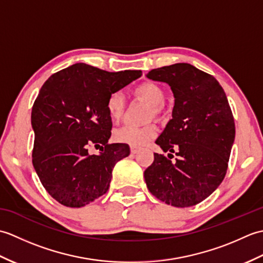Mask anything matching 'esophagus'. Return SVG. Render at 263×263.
<instances>
[{"instance_id":"obj_1","label":"esophagus","mask_w":263,"mask_h":263,"mask_svg":"<svg viewBox=\"0 0 263 263\" xmlns=\"http://www.w3.org/2000/svg\"><path fill=\"white\" fill-rule=\"evenodd\" d=\"M130 150H131V154H137L139 152V149L136 147H131Z\"/></svg>"}]
</instances>
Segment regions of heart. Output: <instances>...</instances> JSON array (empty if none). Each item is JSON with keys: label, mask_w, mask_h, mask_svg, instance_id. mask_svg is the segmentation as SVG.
Returning a JSON list of instances; mask_svg holds the SVG:
<instances>
[{"label": "heart", "mask_w": 263, "mask_h": 263, "mask_svg": "<svg viewBox=\"0 0 263 263\" xmlns=\"http://www.w3.org/2000/svg\"><path fill=\"white\" fill-rule=\"evenodd\" d=\"M137 96L141 97L153 106L154 114H159L161 110V105L165 100V91L158 83L156 82H143L135 89ZM125 108V100L123 95L119 91L111 92L107 102H106V109L109 117L113 121H119L123 116ZM157 135V127L154 124L146 126H132L124 125L117 128L114 132V139L120 143H125L132 147H142Z\"/></svg>", "instance_id": "b5f03b06"}]
</instances>
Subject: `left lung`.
Masks as SVG:
<instances>
[{
    "mask_svg": "<svg viewBox=\"0 0 263 263\" xmlns=\"http://www.w3.org/2000/svg\"><path fill=\"white\" fill-rule=\"evenodd\" d=\"M150 80L165 82L174 96L172 120L156 143L175 153L174 164L155 154L144 171L153 195L177 208L203 201L224 180L235 140V123L224 89L214 77L189 63L149 71ZM172 155V154H168Z\"/></svg>",
    "mask_w": 263,
    "mask_h": 263,
    "instance_id": "obj_1",
    "label": "left lung"
}]
</instances>
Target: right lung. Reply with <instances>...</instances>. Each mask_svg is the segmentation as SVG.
I'll list each match as a JSON object with an SVG mask.
<instances>
[{
	"instance_id": "right-lung-1",
	"label": "right lung",
	"mask_w": 263,
	"mask_h": 263,
	"mask_svg": "<svg viewBox=\"0 0 263 263\" xmlns=\"http://www.w3.org/2000/svg\"><path fill=\"white\" fill-rule=\"evenodd\" d=\"M141 76V71L107 72L77 63L43 85L31 110L32 164L43 186L61 204L81 208L107 192L111 171L130 148L108 144L111 119L106 102ZM91 144L102 152L89 155Z\"/></svg>"
}]
</instances>
